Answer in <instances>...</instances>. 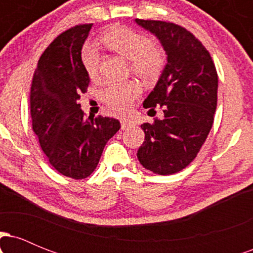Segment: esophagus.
Wrapping results in <instances>:
<instances>
[{"mask_svg": "<svg viewBox=\"0 0 253 253\" xmlns=\"http://www.w3.org/2000/svg\"><path fill=\"white\" fill-rule=\"evenodd\" d=\"M130 126H132V123H130L129 120H127V119H121V128L127 129Z\"/></svg>", "mask_w": 253, "mask_h": 253, "instance_id": "34e87169", "label": "esophagus"}]
</instances>
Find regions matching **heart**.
Instances as JSON below:
<instances>
[{
  "label": "heart",
  "mask_w": 253,
  "mask_h": 253,
  "mask_svg": "<svg viewBox=\"0 0 253 253\" xmlns=\"http://www.w3.org/2000/svg\"><path fill=\"white\" fill-rule=\"evenodd\" d=\"M104 45L110 51L128 59L130 70L146 81H155L164 70L167 52L159 43L152 42L147 36L130 30L117 28L102 34ZM83 68L89 77L97 76L101 53L94 43L86 42L81 53ZM140 94V85L135 81L110 82L101 92L103 103L117 113H126Z\"/></svg>",
  "instance_id": "heart-1"
}]
</instances>
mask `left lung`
<instances>
[{"instance_id":"1","label":"left lung","mask_w":253,"mask_h":253,"mask_svg":"<svg viewBox=\"0 0 253 253\" xmlns=\"http://www.w3.org/2000/svg\"><path fill=\"white\" fill-rule=\"evenodd\" d=\"M135 22L161 40L168 63L158 83L144 101L147 114L163 109L141 128L145 140L139 162L158 175H172L195 159L213 126L217 102V74L210 52L182 26L158 20Z\"/></svg>"}]
</instances>
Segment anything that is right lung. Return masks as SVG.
I'll return each mask as SVG.
<instances>
[{
  "instance_id": "obj_1",
  "label": "right lung",
  "mask_w": 253,
  "mask_h": 253,
  "mask_svg": "<svg viewBox=\"0 0 253 253\" xmlns=\"http://www.w3.org/2000/svg\"><path fill=\"white\" fill-rule=\"evenodd\" d=\"M92 24L60 33L38 62L31 88L32 127L58 172L83 179L96 169L107 141L120 129L114 118H88L78 103L90 78L81 51Z\"/></svg>"
}]
</instances>
